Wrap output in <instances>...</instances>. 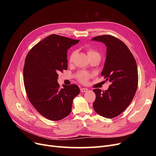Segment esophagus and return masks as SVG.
<instances>
[{"label":"esophagus","instance_id":"obj_1","mask_svg":"<svg viewBox=\"0 0 156 156\" xmlns=\"http://www.w3.org/2000/svg\"><path fill=\"white\" fill-rule=\"evenodd\" d=\"M88 90L87 88H80L81 92H83V93L87 92Z\"/></svg>","mask_w":156,"mask_h":156}]
</instances>
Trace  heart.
<instances>
[{"instance_id":"obj_1","label":"heart","mask_w":156,"mask_h":156,"mask_svg":"<svg viewBox=\"0 0 156 156\" xmlns=\"http://www.w3.org/2000/svg\"><path fill=\"white\" fill-rule=\"evenodd\" d=\"M87 54H88V56L89 58H90V57H92L94 56L101 57L100 54L97 51H95L93 48L87 49ZM75 55H76L75 51H73L70 54V55L69 56V63H72L73 62L74 59H75ZM90 77H92L91 74L88 73V72H86V71H80V72L77 73L76 75V79L82 83L87 82L88 80Z\"/></svg>"}]
</instances>
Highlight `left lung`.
Instances as JSON below:
<instances>
[{
	"mask_svg": "<svg viewBox=\"0 0 156 156\" xmlns=\"http://www.w3.org/2000/svg\"><path fill=\"white\" fill-rule=\"evenodd\" d=\"M93 41L104 43L107 47L104 66L101 75L111 82L107 90H94L95 111L106 118L116 117L132 101L138 87L136 61L125 43L109 35L97 36Z\"/></svg>",
	"mask_w": 156,
	"mask_h": 156,
	"instance_id": "8db88e82",
	"label": "left lung"
}]
</instances>
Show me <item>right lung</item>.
Segmentation results:
<instances>
[{"mask_svg":"<svg viewBox=\"0 0 156 156\" xmlns=\"http://www.w3.org/2000/svg\"><path fill=\"white\" fill-rule=\"evenodd\" d=\"M57 35H51L28 52L23 69V80L30 102L43 116L61 120L70 114L73 99L80 94L79 87L57 83L59 72L68 69L67 51L79 42Z\"/></svg>","mask_w":156,"mask_h":156,"instance_id":"obj_1","label":"right lung"}]
</instances>
